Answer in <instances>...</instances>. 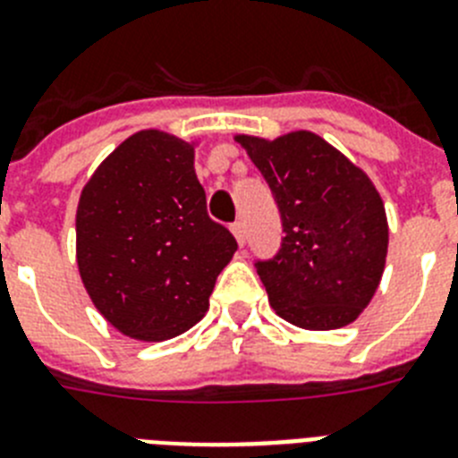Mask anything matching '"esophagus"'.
<instances>
[{
  "label": "esophagus",
  "mask_w": 458,
  "mask_h": 458,
  "mask_svg": "<svg viewBox=\"0 0 458 458\" xmlns=\"http://www.w3.org/2000/svg\"><path fill=\"white\" fill-rule=\"evenodd\" d=\"M232 233L236 236L238 245H245V238H248V236H245V225H242V222H233Z\"/></svg>",
  "instance_id": "34e87169"
}]
</instances>
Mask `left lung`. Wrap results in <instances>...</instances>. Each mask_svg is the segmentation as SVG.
<instances>
[{
	"instance_id": "left-lung-1",
	"label": "left lung",
	"mask_w": 458,
	"mask_h": 458,
	"mask_svg": "<svg viewBox=\"0 0 458 458\" xmlns=\"http://www.w3.org/2000/svg\"><path fill=\"white\" fill-rule=\"evenodd\" d=\"M236 141L273 190L286 233L273 259L257 261L275 314L305 330L353 323L386 270L390 232L376 185L310 131Z\"/></svg>"
}]
</instances>
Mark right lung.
I'll list each match as a JSON object with an SVG mask.
<instances>
[{
    "label": "right lung",
    "mask_w": 458,
    "mask_h": 458,
    "mask_svg": "<svg viewBox=\"0 0 458 458\" xmlns=\"http://www.w3.org/2000/svg\"><path fill=\"white\" fill-rule=\"evenodd\" d=\"M78 268L96 310L140 342L201 321L236 238L206 213L194 144L140 131L105 157L75 216Z\"/></svg>",
    "instance_id": "right-lung-1"
}]
</instances>
